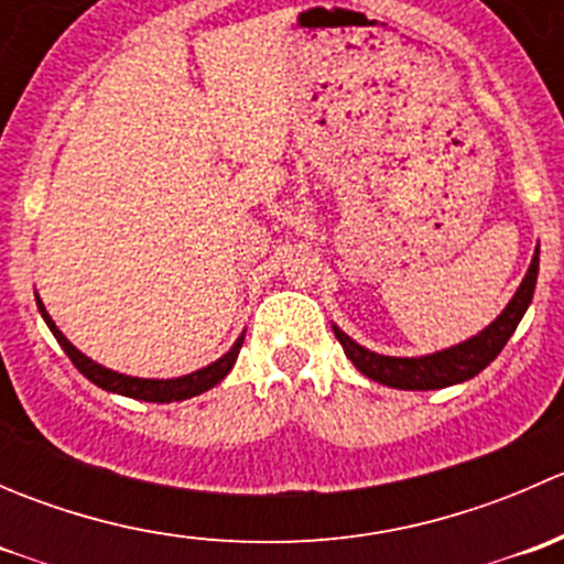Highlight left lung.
I'll use <instances>...</instances> for the list:
<instances>
[{
	"label": "left lung",
	"instance_id": "obj_1",
	"mask_svg": "<svg viewBox=\"0 0 564 564\" xmlns=\"http://www.w3.org/2000/svg\"><path fill=\"white\" fill-rule=\"evenodd\" d=\"M540 270V250H534L532 264H529L527 278L521 281L519 292L510 300L508 308L497 316V322L488 324L480 335L464 340V344L453 346V349L436 351L429 357H384L377 351L362 349L360 344L349 338V335L335 329V338L344 346L346 357L357 366V371L366 373L368 379L388 388L398 390H440L451 388V384L466 382V379L477 377L488 362L497 360L499 351L510 340V335L519 327L521 316L527 314L529 303H532L534 283H538Z\"/></svg>",
	"mask_w": 564,
	"mask_h": 564
}]
</instances>
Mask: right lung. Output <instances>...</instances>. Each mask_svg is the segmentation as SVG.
<instances>
[{"label": "right lung", "instance_id": "right-lung-1", "mask_svg": "<svg viewBox=\"0 0 564 564\" xmlns=\"http://www.w3.org/2000/svg\"><path fill=\"white\" fill-rule=\"evenodd\" d=\"M37 308H40V314H43L45 324H48L51 333H54V338L59 340V346L65 349V355L70 357L73 366H76L78 371H82L84 377L89 379V382L98 384V388H104L108 392H119V395L139 398V401L172 403V401H185V398H193V395H202L204 390L215 388V384H218L220 379H224L226 373L231 371V368H235L237 355H240V346H242V338H237V344L231 346V349L226 351V355L220 357L218 362H213V366L202 368V371H196V373H187V377H180V379H135V377H124V373H117V371H108V368L89 360L87 355H82V351H78L76 346H73L70 340H67L65 335L56 329V324L51 322L48 314H45V308H43V303H40V300H37Z\"/></svg>", "mask_w": 564, "mask_h": 564}]
</instances>
